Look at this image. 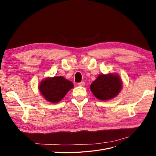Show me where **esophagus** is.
I'll return each instance as SVG.
<instances>
[{
	"label": "esophagus",
	"mask_w": 156,
	"mask_h": 156,
	"mask_svg": "<svg viewBox=\"0 0 156 156\" xmlns=\"http://www.w3.org/2000/svg\"><path fill=\"white\" fill-rule=\"evenodd\" d=\"M84 84H85V83H84V81H82V82L79 83H78V85L80 86V87H83V86L84 85Z\"/></svg>",
	"instance_id": "34e87169"
}]
</instances>
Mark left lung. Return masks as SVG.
Instances as JSON below:
<instances>
[{
  "instance_id": "1",
  "label": "left lung",
  "mask_w": 156,
  "mask_h": 156,
  "mask_svg": "<svg viewBox=\"0 0 156 156\" xmlns=\"http://www.w3.org/2000/svg\"><path fill=\"white\" fill-rule=\"evenodd\" d=\"M122 80L117 75H100L90 85L93 94L100 100H108L119 94Z\"/></svg>"
}]
</instances>
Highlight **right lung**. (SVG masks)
Instances as JSON below:
<instances>
[{
  "mask_svg": "<svg viewBox=\"0 0 156 156\" xmlns=\"http://www.w3.org/2000/svg\"><path fill=\"white\" fill-rule=\"evenodd\" d=\"M73 87L72 82L62 76H55L42 81L39 89L46 100L51 103H58Z\"/></svg>",
  "mask_w": 156,
  "mask_h": 156,
  "instance_id": "obj_1",
  "label": "right lung"
}]
</instances>
